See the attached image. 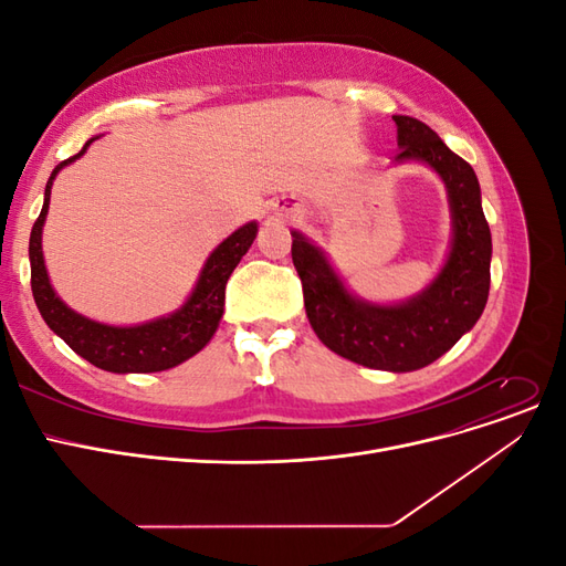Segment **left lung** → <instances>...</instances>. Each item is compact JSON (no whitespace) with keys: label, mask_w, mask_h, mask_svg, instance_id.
I'll return each instance as SVG.
<instances>
[{"label":"left lung","mask_w":566,"mask_h":566,"mask_svg":"<svg viewBox=\"0 0 566 566\" xmlns=\"http://www.w3.org/2000/svg\"><path fill=\"white\" fill-rule=\"evenodd\" d=\"M391 119L399 144L394 160L430 165L449 191L453 241L437 279L401 304L364 302L349 293L328 256L300 231H293V264L306 318L325 347L368 368L408 373L437 361L482 316L491 283V231L470 163L420 119Z\"/></svg>","instance_id":"left-lung-1"}]
</instances>
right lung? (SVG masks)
I'll list each match as a JSON object with an SVG mask.
<instances>
[{"label":"right lung","mask_w":566,"mask_h":566,"mask_svg":"<svg viewBox=\"0 0 566 566\" xmlns=\"http://www.w3.org/2000/svg\"><path fill=\"white\" fill-rule=\"evenodd\" d=\"M94 139H98V136H94ZM94 139L84 144L77 156L56 165L46 181L44 205L35 227H32L28 250L32 297H35L38 310L49 328L54 331L75 354L87 358L90 364H94L101 370L158 373L175 368L184 364L186 358L198 354L217 333L221 314H224L227 281L238 266V262L243 260V254L250 250L256 235V224L250 221V224L233 231L224 243H219L214 248V252L208 256V262H205L200 271V279L193 287L191 297H188L181 310H177L175 314H167L163 318L148 321L142 325H125V328H119V325H106L73 312L71 306L61 302V297L49 283V273L42 254V227L49 212L51 184H54L56 175L65 165H71L80 156H84V150L90 148Z\"/></svg>","instance_id":"add662e5"}]
</instances>
